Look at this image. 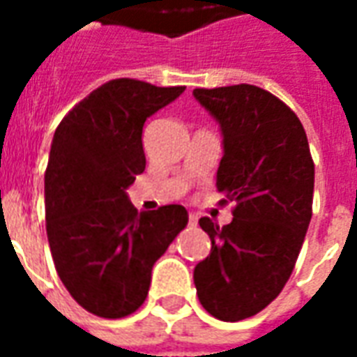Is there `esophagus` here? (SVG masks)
<instances>
[{
    "label": "esophagus",
    "mask_w": 357,
    "mask_h": 357,
    "mask_svg": "<svg viewBox=\"0 0 357 357\" xmlns=\"http://www.w3.org/2000/svg\"><path fill=\"white\" fill-rule=\"evenodd\" d=\"M197 222H199V218L195 216V214H189V225H197Z\"/></svg>",
    "instance_id": "1"
}]
</instances>
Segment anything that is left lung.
<instances>
[{"mask_svg":"<svg viewBox=\"0 0 357 357\" xmlns=\"http://www.w3.org/2000/svg\"><path fill=\"white\" fill-rule=\"evenodd\" d=\"M222 130L216 187L235 202L231 224H199L212 241L193 279L202 307L222 321L262 312L289 281L312 220L314 160L298 116L256 86L195 89Z\"/></svg>","mask_w":357,"mask_h":357,"instance_id":"1","label":"left lung"}]
</instances>
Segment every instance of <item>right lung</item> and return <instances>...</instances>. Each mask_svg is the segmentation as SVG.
Listing matches in <instances>:
<instances>
[{
    "mask_svg": "<svg viewBox=\"0 0 357 357\" xmlns=\"http://www.w3.org/2000/svg\"><path fill=\"white\" fill-rule=\"evenodd\" d=\"M183 91L110 80L53 135L45 170L51 256L66 291L99 317L118 319L145 302L153 266L187 225L181 204L137 212L126 193L145 170V120Z\"/></svg>",
    "mask_w": 357,
    "mask_h": 357,
    "instance_id": "right-lung-1",
    "label": "right lung"
}]
</instances>
